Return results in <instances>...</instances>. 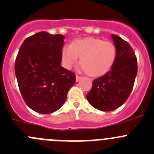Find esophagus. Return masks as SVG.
Instances as JSON below:
<instances>
[{
    "instance_id": "34e87169",
    "label": "esophagus",
    "mask_w": 154,
    "mask_h": 154,
    "mask_svg": "<svg viewBox=\"0 0 154 154\" xmlns=\"http://www.w3.org/2000/svg\"><path fill=\"white\" fill-rule=\"evenodd\" d=\"M81 78H82V77H80V76L76 75V80H77V81H79V80H80Z\"/></svg>"
}]
</instances>
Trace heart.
<instances>
[{"mask_svg": "<svg viewBox=\"0 0 154 154\" xmlns=\"http://www.w3.org/2000/svg\"><path fill=\"white\" fill-rule=\"evenodd\" d=\"M117 47L110 41L97 37H85L73 41L62 52L64 66L71 68L80 59L83 71L92 77H100L108 72L117 58Z\"/></svg>", "mask_w": 154, "mask_h": 154, "instance_id": "obj_1", "label": "heart"}]
</instances>
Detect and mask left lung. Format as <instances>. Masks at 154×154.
<instances>
[{
  "instance_id": "1",
  "label": "left lung",
  "mask_w": 154,
  "mask_h": 154,
  "mask_svg": "<svg viewBox=\"0 0 154 154\" xmlns=\"http://www.w3.org/2000/svg\"><path fill=\"white\" fill-rule=\"evenodd\" d=\"M117 58L110 71L92 81L86 95L89 104L102 111H111L124 104L133 88L138 72L135 52L129 43L112 34Z\"/></svg>"
}]
</instances>
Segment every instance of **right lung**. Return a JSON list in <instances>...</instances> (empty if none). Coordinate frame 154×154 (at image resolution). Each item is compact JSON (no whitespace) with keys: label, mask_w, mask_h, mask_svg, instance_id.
Here are the masks:
<instances>
[{"label":"right lung","mask_w":154,"mask_h":154,"mask_svg":"<svg viewBox=\"0 0 154 154\" xmlns=\"http://www.w3.org/2000/svg\"><path fill=\"white\" fill-rule=\"evenodd\" d=\"M64 39L62 34L41 31L27 37L16 56L15 74L21 95L37 113L59 110L76 82L74 73L61 65Z\"/></svg>","instance_id":"add662e5"}]
</instances>
